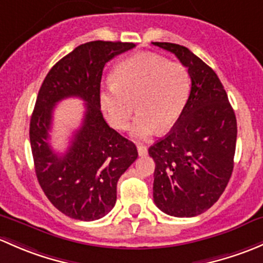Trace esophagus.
<instances>
[{
    "mask_svg": "<svg viewBox=\"0 0 263 263\" xmlns=\"http://www.w3.org/2000/svg\"><path fill=\"white\" fill-rule=\"evenodd\" d=\"M137 148H138V153H139V156H145V154L148 153V149H147V147H145V145L138 144Z\"/></svg>",
    "mask_w": 263,
    "mask_h": 263,
    "instance_id": "esophagus-1",
    "label": "esophagus"
}]
</instances>
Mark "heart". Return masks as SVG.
I'll list each match as a JSON object with an SVG mask.
<instances>
[{"instance_id":"b5f03b06","label":"heart","mask_w":263,"mask_h":263,"mask_svg":"<svg viewBox=\"0 0 263 263\" xmlns=\"http://www.w3.org/2000/svg\"><path fill=\"white\" fill-rule=\"evenodd\" d=\"M111 83L100 93L105 118L112 128L125 130L137 106L139 112L132 134L147 138L158 126L167 130L178 120L187 102L191 80L182 63L154 53H138L114 68Z\"/></svg>"}]
</instances>
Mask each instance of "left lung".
<instances>
[{
    "label": "left lung",
    "instance_id": "obj_1",
    "mask_svg": "<svg viewBox=\"0 0 263 263\" xmlns=\"http://www.w3.org/2000/svg\"><path fill=\"white\" fill-rule=\"evenodd\" d=\"M175 54L189 69L191 91L183 111L148 153L156 163L154 204L163 213L191 218L212 208L234 166L237 119L216 73L186 47L152 43Z\"/></svg>",
    "mask_w": 263,
    "mask_h": 263
}]
</instances>
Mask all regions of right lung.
I'll use <instances>...</instances> for the list:
<instances>
[{
  "label": "right lung",
  "mask_w": 263,
  "mask_h": 263,
  "mask_svg": "<svg viewBox=\"0 0 263 263\" xmlns=\"http://www.w3.org/2000/svg\"><path fill=\"white\" fill-rule=\"evenodd\" d=\"M133 43H86L57 62L37 93L30 120V144L40 187L59 212L78 220H97L116 202V185L138 158L135 144L107 125L100 106L105 64L130 50ZM80 97L86 102L83 125L69 149H51L49 132L59 101Z\"/></svg>",
  "instance_id": "add662e5"
}]
</instances>
